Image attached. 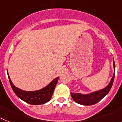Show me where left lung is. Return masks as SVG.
<instances>
[{
    "instance_id": "left-lung-1",
    "label": "left lung",
    "mask_w": 122,
    "mask_h": 122,
    "mask_svg": "<svg viewBox=\"0 0 122 122\" xmlns=\"http://www.w3.org/2000/svg\"><path fill=\"white\" fill-rule=\"evenodd\" d=\"M114 71H116V66H115L114 61ZM114 77H115V73L114 74V76L112 77L111 81L108 84V86L102 90H100L99 91L95 92L88 95H82L80 93H71V95L72 98L74 100V101H76V103H78V104L85 106L93 105V104H95L99 102L101 99L103 98L109 93V92L110 91L112 86Z\"/></svg>"
}]
</instances>
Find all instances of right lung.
I'll return each mask as SVG.
<instances>
[{
    "instance_id": "right-lung-1",
    "label": "right lung",
    "mask_w": 122,
    "mask_h": 122,
    "mask_svg": "<svg viewBox=\"0 0 122 122\" xmlns=\"http://www.w3.org/2000/svg\"><path fill=\"white\" fill-rule=\"evenodd\" d=\"M8 76L11 87L15 94L25 102L30 104H32V105H39V104H45L48 102L51 98L55 87L57 83L58 79H59V77L56 78L48 86H46V87L41 90L33 92H26L20 90L15 87L8 75Z\"/></svg>"
}]
</instances>
